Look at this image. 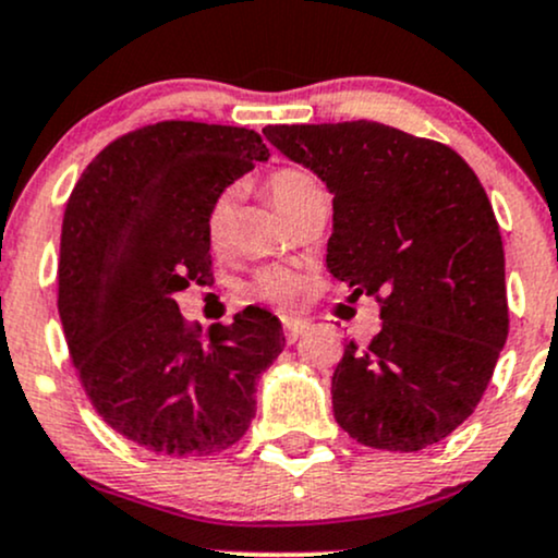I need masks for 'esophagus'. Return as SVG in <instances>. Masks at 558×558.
<instances>
[{
	"label": "esophagus",
	"instance_id": "1",
	"mask_svg": "<svg viewBox=\"0 0 558 558\" xmlns=\"http://www.w3.org/2000/svg\"><path fill=\"white\" fill-rule=\"evenodd\" d=\"M306 330H310V323H304V319H291V317L283 319V332L288 343H296Z\"/></svg>",
	"mask_w": 558,
	"mask_h": 558
}]
</instances>
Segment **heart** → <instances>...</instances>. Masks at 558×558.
I'll list each match as a JSON object with an SVG mask.
<instances>
[{
    "label": "heart",
    "instance_id": "heart-1",
    "mask_svg": "<svg viewBox=\"0 0 558 558\" xmlns=\"http://www.w3.org/2000/svg\"><path fill=\"white\" fill-rule=\"evenodd\" d=\"M267 194H270L275 207L283 213L288 220L293 215L301 213L310 202H315L317 196H325L323 185L310 170L304 168H278L267 175L265 181ZM228 220H230V194L215 196L213 204L207 209V239L213 246H220V241L226 239L228 230ZM248 293L254 299L262 301H272L278 306H293L304 293V283L296 272L286 270V267H267V270L257 272V278L252 280L248 286Z\"/></svg>",
    "mask_w": 558,
    "mask_h": 558
}]
</instances>
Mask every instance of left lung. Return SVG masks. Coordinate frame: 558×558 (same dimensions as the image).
<instances>
[{
	"mask_svg": "<svg viewBox=\"0 0 558 558\" xmlns=\"http://www.w3.org/2000/svg\"><path fill=\"white\" fill-rule=\"evenodd\" d=\"M262 133L328 185V270L380 304V332L332 373L336 422L369 448L438 444L475 412L509 336L483 183L451 146L375 120Z\"/></svg>",
	"mask_w": 558,
	"mask_h": 558,
	"instance_id": "8db88e82",
	"label": "left lung"
}]
</instances>
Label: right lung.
Segmentation results:
<instances>
[{"label":"right lung","mask_w":558,"mask_h":558,"mask_svg":"<svg viewBox=\"0 0 558 558\" xmlns=\"http://www.w3.org/2000/svg\"><path fill=\"white\" fill-rule=\"evenodd\" d=\"M267 157L248 128L162 120L107 144L68 198L57 310L70 360L99 417L146 451L233 446L283 351L270 312L252 306L202 336L172 299L213 280L209 204Z\"/></svg>","instance_id":"1"}]
</instances>
